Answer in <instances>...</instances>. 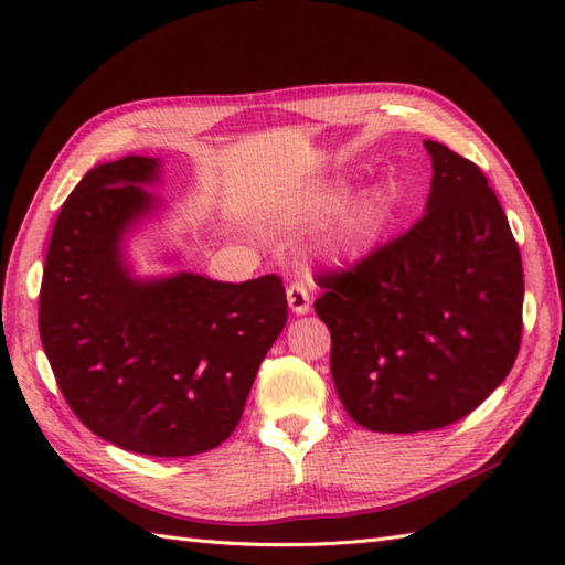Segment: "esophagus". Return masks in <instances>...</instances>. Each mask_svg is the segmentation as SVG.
<instances>
[{
	"mask_svg": "<svg viewBox=\"0 0 565 565\" xmlns=\"http://www.w3.org/2000/svg\"><path fill=\"white\" fill-rule=\"evenodd\" d=\"M286 298H289V308L291 313L296 316H306L310 310V296L306 291V286L301 284H291L289 289H286Z\"/></svg>",
	"mask_w": 565,
	"mask_h": 565,
	"instance_id": "obj_1",
	"label": "esophagus"
}]
</instances>
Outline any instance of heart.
<instances>
[{
  "label": "heart",
  "instance_id": "obj_1",
  "mask_svg": "<svg viewBox=\"0 0 565 565\" xmlns=\"http://www.w3.org/2000/svg\"><path fill=\"white\" fill-rule=\"evenodd\" d=\"M340 186H318L308 191V194H303L286 211V221L294 225L320 221L322 215H328L334 209V203L340 201ZM379 215L381 201L376 194H364L344 203L332 218L326 237H322V252H326V257L340 264L356 259L366 247L369 237L374 235Z\"/></svg>",
  "mask_w": 565,
  "mask_h": 565
}]
</instances>
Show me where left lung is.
Masks as SVG:
<instances>
[{
  "instance_id": "left-lung-1",
  "label": "left lung",
  "mask_w": 565,
  "mask_h": 565,
  "mask_svg": "<svg viewBox=\"0 0 565 565\" xmlns=\"http://www.w3.org/2000/svg\"><path fill=\"white\" fill-rule=\"evenodd\" d=\"M425 150L423 218L350 271L318 276L334 388L356 425L388 435L476 411L510 374L522 338V257L495 191L441 142Z\"/></svg>"
}]
</instances>
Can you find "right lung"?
Masks as SVG:
<instances>
[{
  "instance_id": "obj_1",
  "label": "right lung",
  "mask_w": 565,
  "mask_h": 565,
  "mask_svg": "<svg viewBox=\"0 0 565 565\" xmlns=\"http://www.w3.org/2000/svg\"><path fill=\"white\" fill-rule=\"evenodd\" d=\"M160 160L97 164L60 209L39 330L60 391L94 435L126 451L194 456L233 435L264 354L286 326V291L194 271L140 279L126 237L162 206L142 186Z\"/></svg>"
}]
</instances>
